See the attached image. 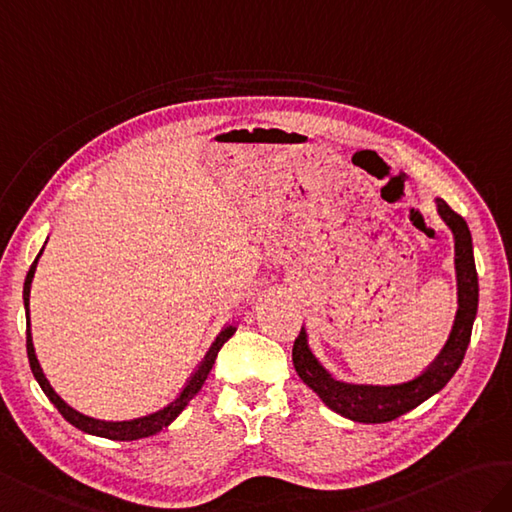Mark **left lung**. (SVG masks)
I'll list each match as a JSON object with an SVG mask.
<instances>
[{
    "mask_svg": "<svg viewBox=\"0 0 512 512\" xmlns=\"http://www.w3.org/2000/svg\"><path fill=\"white\" fill-rule=\"evenodd\" d=\"M435 210L455 240V279L457 315L444 349L427 371L401 384H360L334 375L324 367L309 345V334L302 328L294 343V367L302 382L324 401L332 412L354 422H390L412 412L422 401L440 392L461 367L470 345L472 326L478 311V274L474 264L472 233L463 218L450 210L444 199H435Z\"/></svg>",
    "mask_w": 512,
    "mask_h": 512,
    "instance_id": "8db88e82",
    "label": "left lung"
}]
</instances>
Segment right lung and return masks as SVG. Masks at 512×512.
I'll list each match as a JSON object with an SVG mask.
<instances>
[{
    "mask_svg": "<svg viewBox=\"0 0 512 512\" xmlns=\"http://www.w3.org/2000/svg\"><path fill=\"white\" fill-rule=\"evenodd\" d=\"M42 251H45V246L40 248V253L34 259V264H32V268H29V272L25 276V283H23V304H25V319H27V358H29V367H32V373L36 377V382L40 384L42 392L47 394L49 401L57 407V412H60L72 427H77L79 431L96 435V437H107V440H115V442H133V440H141V437L156 435L158 431H163L165 427H169L171 422L182 414L184 407L191 403L195 394L201 390L203 382H206L210 371H212V364H214L218 352H221V347L225 345V341L231 337V334L238 330V326L229 324L221 332H218V337L214 339L212 347L208 349V354L203 356L201 364L195 369L191 379H188L186 386L178 394H175V399H171L165 407H160V410L150 412L145 416H139V418H130V420H100V418H92L87 414H81L79 410H75V407L68 405L60 397V394L55 392V388L51 386L45 371H42V367H40L36 349H34V341H32V321H29V289H32V279H34V272H36V266H38V259H40Z\"/></svg>",
    "mask_w": 512,
    "mask_h": 512,
    "instance_id": "right-lung-1",
    "label": "right lung"
}]
</instances>
